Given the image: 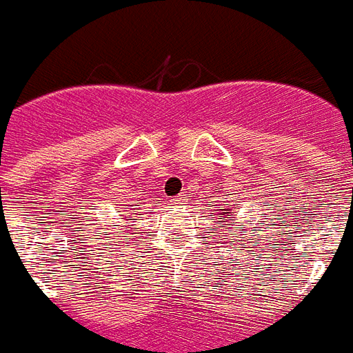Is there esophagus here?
I'll return each mask as SVG.
<instances>
[{
	"label": "esophagus",
	"mask_w": 353,
	"mask_h": 353,
	"mask_svg": "<svg viewBox=\"0 0 353 353\" xmlns=\"http://www.w3.org/2000/svg\"><path fill=\"white\" fill-rule=\"evenodd\" d=\"M184 199H186V196H184V194H181V196L174 197L172 201H174V205H181V203H184Z\"/></svg>",
	"instance_id": "34e87169"
}]
</instances>
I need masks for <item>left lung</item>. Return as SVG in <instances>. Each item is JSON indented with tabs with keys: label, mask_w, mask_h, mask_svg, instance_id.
<instances>
[{
	"label": "left lung",
	"mask_w": 353,
	"mask_h": 353,
	"mask_svg": "<svg viewBox=\"0 0 353 353\" xmlns=\"http://www.w3.org/2000/svg\"><path fill=\"white\" fill-rule=\"evenodd\" d=\"M228 211H230V209H228ZM226 219H230V221H232V219H234V216H232V214H230V212H224V222H228V221H226ZM214 230H216V228H214Z\"/></svg>",
	"instance_id": "1"
}]
</instances>
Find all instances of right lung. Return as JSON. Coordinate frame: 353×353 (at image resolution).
<instances>
[{"mask_svg": "<svg viewBox=\"0 0 353 353\" xmlns=\"http://www.w3.org/2000/svg\"><path fill=\"white\" fill-rule=\"evenodd\" d=\"M129 221H131V219H129Z\"/></svg>", "mask_w": 353, "mask_h": 353, "instance_id": "1", "label": "right lung"}]
</instances>
